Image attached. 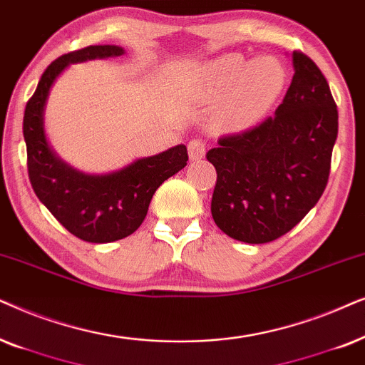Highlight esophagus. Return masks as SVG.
<instances>
[{
	"instance_id": "1",
	"label": "esophagus",
	"mask_w": 365,
	"mask_h": 365,
	"mask_svg": "<svg viewBox=\"0 0 365 365\" xmlns=\"http://www.w3.org/2000/svg\"><path fill=\"white\" fill-rule=\"evenodd\" d=\"M203 155H205V142L202 138H192L188 142V157L195 162V160L203 158Z\"/></svg>"
}]
</instances>
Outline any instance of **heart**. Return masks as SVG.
Wrapping results in <instances>:
<instances>
[{"instance_id": "obj_1", "label": "heart", "mask_w": 365, "mask_h": 365, "mask_svg": "<svg viewBox=\"0 0 365 365\" xmlns=\"http://www.w3.org/2000/svg\"><path fill=\"white\" fill-rule=\"evenodd\" d=\"M285 68L274 56L249 60L240 53H228L208 63L202 83L205 93H228L222 111V123L232 130H244L272 108L285 86Z\"/></svg>"}]
</instances>
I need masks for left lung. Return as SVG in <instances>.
Returning <instances> with one entry per match:
<instances>
[{
	"label": "left lung",
	"instance_id": "1",
	"mask_svg": "<svg viewBox=\"0 0 365 365\" xmlns=\"http://www.w3.org/2000/svg\"><path fill=\"white\" fill-rule=\"evenodd\" d=\"M294 76L274 116L223 135L207 160L217 170L212 217L222 232L267 244L292 230L327 187L339 113L319 66L294 51Z\"/></svg>",
	"mask_w": 365,
	"mask_h": 365
}]
</instances>
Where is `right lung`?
I'll return each mask as SVG.
<instances>
[{
	"instance_id": "obj_1",
	"label": "right lung",
	"mask_w": 365,
	"mask_h": 365,
	"mask_svg": "<svg viewBox=\"0 0 365 365\" xmlns=\"http://www.w3.org/2000/svg\"><path fill=\"white\" fill-rule=\"evenodd\" d=\"M123 55V48L96 45L56 58L40 78L23 116L26 167L36 197L78 239L106 244L132 235L142 225L153 193L187 165L185 145L142 158L110 175H85L63 163L48 147L43 110L56 76L76 61Z\"/></svg>"
}]
</instances>
